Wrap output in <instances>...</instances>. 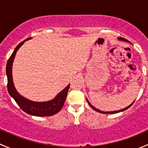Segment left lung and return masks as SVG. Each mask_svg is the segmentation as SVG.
<instances>
[{
    "label": "left lung",
    "instance_id": "obj_1",
    "mask_svg": "<svg viewBox=\"0 0 148 148\" xmlns=\"http://www.w3.org/2000/svg\"><path fill=\"white\" fill-rule=\"evenodd\" d=\"M118 40H120V41H126V42H127V39H125V38H118ZM86 101H87V102H88V104H89V106H90L91 107H92V109H93V110H95V111H97V112H100V113H102V114H115V113H118V112H123V111H125V110H127L128 108H129V107H130L132 105V104H133V103L135 102V101H134L132 103V104H130L129 106H128V107H125V108H124V109H122V110H117V111H112V112H103V111H101V110H98V109H97V108H95V107H94L93 105H92V104H91V103L89 102V101H88V99H86Z\"/></svg>",
    "mask_w": 148,
    "mask_h": 148
}]
</instances>
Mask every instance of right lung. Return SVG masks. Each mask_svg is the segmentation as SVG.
Instances as JSON below:
<instances>
[{"mask_svg": "<svg viewBox=\"0 0 148 148\" xmlns=\"http://www.w3.org/2000/svg\"><path fill=\"white\" fill-rule=\"evenodd\" d=\"M31 38H28L27 39L24 40L21 43L18 44L13 51V53L10 56L9 59L8 60L6 65V75L8 79V93L14 99L16 103L18 104L20 108L27 113L28 114L37 117H47V116H51L59 112L62 108L64 104L66 98L67 97V92L69 89L70 84H68L66 87L64 88L61 92H59L56 97L53 99L47 102H34V101L29 100L26 98L23 97L20 95L16 90L14 86L13 81V76H12V66H13V62L14 60L16 52L18 50L26 41L31 39Z\"/></svg>", "mask_w": 148, "mask_h": 148, "instance_id": "add662e5", "label": "right lung"}]
</instances>
